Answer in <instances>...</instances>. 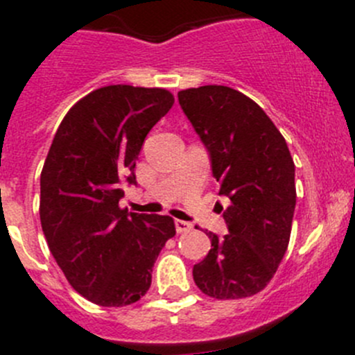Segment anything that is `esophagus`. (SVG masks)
<instances>
[{
	"label": "esophagus",
	"mask_w": 355,
	"mask_h": 355,
	"mask_svg": "<svg viewBox=\"0 0 355 355\" xmlns=\"http://www.w3.org/2000/svg\"><path fill=\"white\" fill-rule=\"evenodd\" d=\"M175 228H177L178 234H185V232L192 230V225L189 223V221H184V220H175Z\"/></svg>",
	"instance_id": "1"
}]
</instances>
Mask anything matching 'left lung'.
<instances>
[{
  "label": "left lung",
  "mask_w": 355,
  "mask_h": 355,
  "mask_svg": "<svg viewBox=\"0 0 355 355\" xmlns=\"http://www.w3.org/2000/svg\"><path fill=\"white\" fill-rule=\"evenodd\" d=\"M182 110L211 155L228 234L209 232L211 249L194 264V282L213 299L261 292L287 252L295 211V164L263 108L227 85L178 92Z\"/></svg>",
  "instance_id": "1"
}]
</instances>
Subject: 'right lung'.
Segmentation results:
<instances>
[{"mask_svg":"<svg viewBox=\"0 0 355 355\" xmlns=\"http://www.w3.org/2000/svg\"><path fill=\"white\" fill-rule=\"evenodd\" d=\"M175 98L159 87L106 85L75 103L56 130L41 171V227L68 284L105 307L137 302L175 235L171 216L120 207L146 135Z\"/></svg>","mask_w":355,"mask_h":355,"instance_id":"right-lung-1","label":"right lung"}]
</instances>
